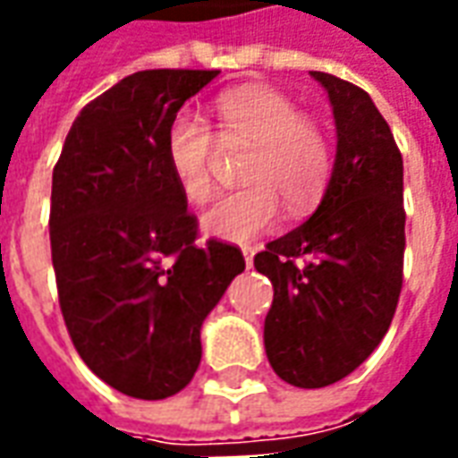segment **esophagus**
Segmentation results:
<instances>
[{
  "instance_id": "obj_1",
  "label": "esophagus",
  "mask_w": 458,
  "mask_h": 458,
  "mask_svg": "<svg viewBox=\"0 0 458 458\" xmlns=\"http://www.w3.org/2000/svg\"><path fill=\"white\" fill-rule=\"evenodd\" d=\"M242 255H245V265H248V267H252V258H255V248H252V245H245V248H242Z\"/></svg>"
}]
</instances>
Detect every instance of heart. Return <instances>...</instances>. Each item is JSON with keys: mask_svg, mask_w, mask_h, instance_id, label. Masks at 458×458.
Listing matches in <instances>:
<instances>
[{"mask_svg": "<svg viewBox=\"0 0 458 458\" xmlns=\"http://www.w3.org/2000/svg\"><path fill=\"white\" fill-rule=\"evenodd\" d=\"M213 124L223 147H245L240 166L245 189L218 200L203 218L210 235L245 242L279 220L282 206L301 216L327 193L334 174V147L318 122L299 113L287 95L262 85L223 93L213 103ZM213 134L193 114L169 122L164 157L181 196L203 206L216 193Z\"/></svg>", "mask_w": 458, "mask_h": 458, "instance_id": "obj_1", "label": "heart"}]
</instances>
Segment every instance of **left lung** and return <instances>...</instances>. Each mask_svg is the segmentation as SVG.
I'll list each match as a JSON object with an SVG mask.
<instances>
[{
  "label": "left lung",
  "instance_id": "1",
  "mask_svg": "<svg viewBox=\"0 0 458 458\" xmlns=\"http://www.w3.org/2000/svg\"><path fill=\"white\" fill-rule=\"evenodd\" d=\"M336 120V161L314 216L255 255L275 287L272 370L294 387L351 375L390 328L403 289V154L363 88L311 71Z\"/></svg>",
  "mask_w": 458,
  "mask_h": 458
}]
</instances>
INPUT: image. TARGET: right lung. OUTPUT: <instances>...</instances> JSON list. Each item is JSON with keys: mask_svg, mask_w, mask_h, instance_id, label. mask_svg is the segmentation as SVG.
Returning a JSON list of instances; mask_svg holds the SVG:
<instances>
[{"mask_svg": "<svg viewBox=\"0 0 458 458\" xmlns=\"http://www.w3.org/2000/svg\"><path fill=\"white\" fill-rule=\"evenodd\" d=\"M218 71H140L75 117L54 166L51 259L75 351L100 380L164 400L200 363V327L245 258L199 245L164 157L181 105Z\"/></svg>", "mask_w": 458, "mask_h": 458, "instance_id": "obj_1", "label": "right lung"}]
</instances>
